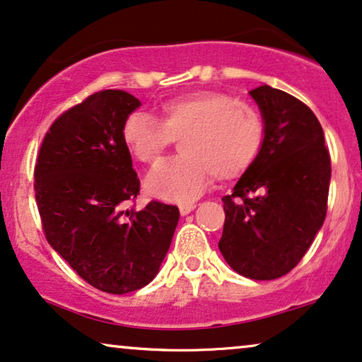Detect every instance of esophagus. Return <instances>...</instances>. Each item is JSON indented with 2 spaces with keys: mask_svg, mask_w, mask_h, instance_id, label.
Here are the masks:
<instances>
[{
  "mask_svg": "<svg viewBox=\"0 0 362 362\" xmlns=\"http://www.w3.org/2000/svg\"><path fill=\"white\" fill-rule=\"evenodd\" d=\"M195 204H184V205H180L178 206V210H180V215H189L192 210L195 209Z\"/></svg>",
  "mask_w": 362,
  "mask_h": 362,
  "instance_id": "34e87169",
  "label": "esophagus"
}]
</instances>
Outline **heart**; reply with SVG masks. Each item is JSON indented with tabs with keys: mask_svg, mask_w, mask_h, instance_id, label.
I'll return each mask as SVG.
<instances>
[{
	"mask_svg": "<svg viewBox=\"0 0 362 362\" xmlns=\"http://www.w3.org/2000/svg\"><path fill=\"white\" fill-rule=\"evenodd\" d=\"M157 121L132 112L122 124L124 146L144 165H157L173 139L178 153L147 177V192L157 199L185 202L211 182L242 177L257 160L264 142V120L253 105L228 94L200 90L157 105Z\"/></svg>",
	"mask_w": 362,
	"mask_h": 362,
	"instance_id": "1",
	"label": "heart"
}]
</instances>
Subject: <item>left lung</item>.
<instances>
[{
	"label": "left lung",
	"instance_id": "8db88e82",
	"mask_svg": "<svg viewBox=\"0 0 362 362\" xmlns=\"http://www.w3.org/2000/svg\"><path fill=\"white\" fill-rule=\"evenodd\" d=\"M250 94L262 110L264 142L233 194L221 199L218 248L243 276L276 279L300 263L326 218L331 157L305 103L269 86Z\"/></svg>",
	"mask_w": 362,
	"mask_h": 362
}]
</instances>
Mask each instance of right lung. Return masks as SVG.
I'll list each match as a JSON object with an SVG mask.
<instances>
[{
  "label": "right lung",
  "mask_w": 362,
  "mask_h": 362,
  "mask_svg": "<svg viewBox=\"0 0 362 362\" xmlns=\"http://www.w3.org/2000/svg\"><path fill=\"white\" fill-rule=\"evenodd\" d=\"M141 100L99 90L57 117L42 139L35 194L47 243L90 286L124 295L156 278L178 209L152 200L125 209L141 190L122 124Z\"/></svg>",
  "instance_id": "1"
}]
</instances>
